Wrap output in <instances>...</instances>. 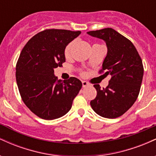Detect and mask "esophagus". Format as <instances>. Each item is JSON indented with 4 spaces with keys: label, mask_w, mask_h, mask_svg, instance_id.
Instances as JSON below:
<instances>
[{
    "label": "esophagus",
    "mask_w": 156,
    "mask_h": 156,
    "mask_svg": "<svg viewBox=\"0 0 156 156\" xmlns=\"http://www.w3.org/2000/svg\"><path fill=\"white\" fill-rule=\"evenodd\" d=\"M88 85H89L88 82L85 81V80H82V86H83V87H87V86H88Z\"/></svg>",
    "instance_id": "1"
}]
</instances>
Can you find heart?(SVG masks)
<instances>
[{"mask_svg": "<svg viewBox=\"0 0 156 156\" xmlns=\"http://www.w3.org/2000/svg\"><path fill=\"white\" fill-rule=\"evenodd\" d=\"M73 44H74V41L69 42V43L68 44L67 46H66L65 49H64V55H65L66 57L69 56V54H70V51H71V49H72Z\"/></svg>", "mask_w": 156, "mask_h": 156, "instance_id": "obj_1", "label": "heart"}]
</instances>
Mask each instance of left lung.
Returning <instances> with one entry per match:
<instances>
[{"label": "left lung", "instance_id": "1", "mask_svg": "<svg viewBox=\"0 0 156 156\" xmlns=\"http://www.w3.org/2000/svg\"><path fill=\"white\" fill-rule=\"evenodd\" d=\"M105 41L108 52L100 73L112 76L106 88L94 84L97 96L90 105L98 115L108 119L120 117L136 101L142 82L144 67L135 46L112 28L87 32Z\"/></svg>", "mask_w": 156, "mask_h": 156}]
</instances>
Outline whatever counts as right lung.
<instances>
[{"label": "right lung", "instance_id": "right-lung-1", "mask_svg": "<svg viewBox=\"0 0 156 156\" xmlns=\"http://www.w3.org/2000/svg\"><path fill=\"white\" fill-rule=\"evenodd\" d=\"M81 32L47 29L34 36L16 64V80L23 101L34 114L51 120L65 115L82 87L75 77L58 80L54 69L65 62L64 49Z\"/></svg>", "mask_w": 156, "mask_h": 156}]
</instances>
